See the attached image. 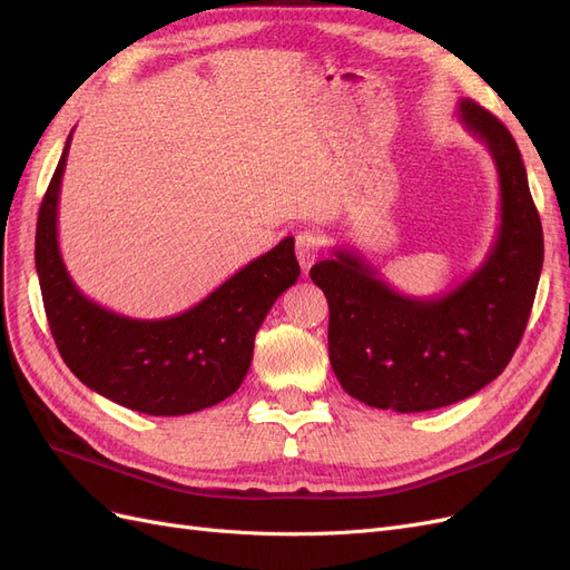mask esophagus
<instances>
[{
    "instance_id": "1",
    "label": "esophagus",
    "mask_w": 570,
    "mask_h": 570,
    "mask_svg": "<svg viewBox=\"0 0 570 570\" xmlns=\"http://www.w3.org/2000/svg\"><path fill=\"white\" fill-rule=\"evenodd\" d=\"M321 254V239L314 230H301L298 237H295V256H298L301 267L307 272L314 261Z\"/></svg>"
}]
</instances>
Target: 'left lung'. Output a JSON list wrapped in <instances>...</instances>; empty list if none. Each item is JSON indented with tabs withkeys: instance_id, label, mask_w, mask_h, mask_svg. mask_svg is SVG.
<instances>
[{
	"instance_id": "1",
	"label": "left lung",
	"mask_w": 570,
	"mask_h": 570,
	"mask_svg": "<svg viewBox=\"0 0 570 570\" xmlns=\"http://www.w3.org/2000/svg\"><path fill=\"white\" fill-rule=\"evenodd\" d=\"M456 114L489 148L501 186L497 242L473 275L435 298H412L352 249L309 269L331 309L333 373L370 407L426 412L478 393L510 363L533 307L546 249L527 167L497 116L473 100Z\"/></svg>"
}]
</instances>
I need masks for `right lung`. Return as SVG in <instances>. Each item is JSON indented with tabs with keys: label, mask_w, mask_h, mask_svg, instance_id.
Segmentation results:
<instances>
[{
	"label": "right lung",
	"mask_w": 570,
	"mask_h": 570,
	"mask_svg": "<svg viewBox=\"0 0 570 570\" xmlns=\"http://www.w3.org/2000/svg\"><path fill=\"white\" fill-rule=\"evenodd\" d=\"M69 144L71 135L43 195L35 242L43 307L62 361L88 389L141 414L179 416L226 401L249 373L267 312L301 277L293 237L181 314H116L86 298L60 254L58 203Z\"/></svg>",
	"instance_id": "right-lung-1"
}]
</instances>
